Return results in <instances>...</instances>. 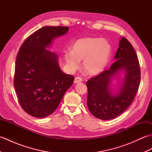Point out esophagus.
<instances>
[{
    "instance_id": "esophagus-1",
    "label": "esophagus",
    "mask_w": 152,
    "mask_h": 152,
    "mask_svg": "<svg viewBox=\"0 0 152 152\" xmlns=\"http://www.w3.org/2000/svg\"><path fill=\"white\" fill-rule=\"evenodd\" d=\"M81 82H82V79L80 78V77H76L75 79H74V83H80Z\"/></svg>"
}]
</instances>
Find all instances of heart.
<instances>
[{
	"label": "heart",
	"instance_id": "heart-1",
	"mask_svg": "<svg viewBox=\"0 0 152 152\" xmlns=\"http://www.w3.org/2000/svg\"><path fill=\"white\" fill-rule=\"evenodd\" d=\"M112 48L108 41L95 37H86L76 40L72 51L64 53V59L70 70L78 69L80 61L89 74H99L104 70L111 55Z\"/></svg>",
	"mask_w": 152,
	"mask_h": 152
}]
</instances>
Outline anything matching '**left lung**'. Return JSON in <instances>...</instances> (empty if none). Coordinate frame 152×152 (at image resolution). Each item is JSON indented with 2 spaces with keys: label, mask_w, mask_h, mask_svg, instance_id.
I'll list each match as a JSON object with an SVG mask.
<instances>
[{
  "label": "left lung",
  "mask_w": 152,
  "mask_h": 152,
  "mask_svg": "<svg viewBox=\"0 0 152 152\" xmlns=\"http://www.w3.org/2000/svg\"><path fill=\"white\" fill-rule=\"evenodd\" d=\"M114 59L116 61L108 70L86 83L89 110L96 118L103 120L115 118L129 107L140 86L139 61L133 47L124 37L119 41ZM121 71L125 72L124 79L118 92L113 93L112 78Z\"/></svg>",
  "instance_id": "left-lung-1"
}]
</instances>
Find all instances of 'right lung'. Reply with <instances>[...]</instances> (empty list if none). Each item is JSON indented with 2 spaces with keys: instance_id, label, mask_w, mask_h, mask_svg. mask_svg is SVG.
Segmentation results:
<instances>
[{
  "instance_id": "add662e5",
  "label": "right lung",
  "mask_w": 152,
  "mask_h": 152,
  "mask_svg": "<svg viewBox=\"0 0 152 152\" xmlns=\"http://www.w3.org/2000/svg\"><path fill=\"white\" fill-rule=\"evenodd\" d=\"M68 27L46 26L28 37L16 57L14 85L21 108L35 118L52 114L74 77L61 70L58 56L46 50Z\"/></svg>"
}]
</instances>
